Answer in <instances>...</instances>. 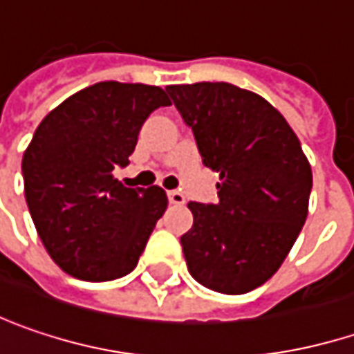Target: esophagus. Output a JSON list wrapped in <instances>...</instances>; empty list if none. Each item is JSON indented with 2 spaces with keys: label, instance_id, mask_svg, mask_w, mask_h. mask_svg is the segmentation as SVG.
<instances>
[{
  "label": "esophagus",
  "instance_id": "esophagus-1",
  "mask_svg": "<svg viewBox=\"0 0 354 354\" xmlns=\"http://www.w3.org/2000/svg\"><path fill=\"white\" fill-rule=\"evenodd\" d=\"M168 200H170L172 204H176V206H184V202H186V198H184V194H182L180 190H170V192H168Z\"/></svg>",
  "mask_w": 354,
  "mask_h": 354
}]
</instances>
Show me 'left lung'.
<instances>
[{
	"mask_svg": "<svg viewBox=\"0 0 354 354\" xmlns=\"http://www.w3.org/2000/svg\"><path fill=\"white\" fill-rule=\"evenodd\" d=\"M192 128L204 166L220 174L218 204L188 202L180 239L192 279L222 295L268 281L308 214L313 170L284 115L262 95L226 82L166 88Z\"/></svg>",
	"mask_w": 354,
	"mask_h": 354,
	"instance_id": "1",
	"label": "left lung"
}]
</instances>
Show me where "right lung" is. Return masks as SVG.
Here are the masks:
<instances>
[{"mask_svg":"<svg viewBox=\"0 0 354 354\" xmlns=\"http://www.w3.org/2000/svg\"><path fill=\"white\" fill-rule=\"evenodd\" d=\"M170 97L158 86L100 82L41 120L24 152V192L48 254L82 281L132 272L168 196L114 176L134 152L142 124Z\"/></svg>","mask_w":354,"mask_h":354,"instance_id":"obj_1","label":"right lung"}]
</instances>
